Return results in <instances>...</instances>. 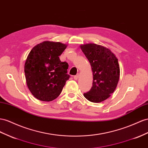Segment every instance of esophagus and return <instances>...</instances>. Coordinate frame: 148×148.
I'll use <instances>...</instances> for the list:
<instances>
[{"label":"esophagus","instance_id":"obj_1","mask_svg":"<svg viewBox=\"0 0 148 148\" xmlns=\"http://www.w3.org/2000/svg\"><path fill=\"white\" fill-rule=\"evenodd\" d=\"M78 78H79V75L78 74L77 75H75L74 77H73V78H74V79H75V80H77V79H78Z\"/></svg>","mask_w":148,"mask_h":148}]
</instances>
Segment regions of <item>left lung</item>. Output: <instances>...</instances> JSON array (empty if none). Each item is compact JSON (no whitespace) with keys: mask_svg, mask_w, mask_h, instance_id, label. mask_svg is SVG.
Returning <instances> with one entry per match:
<instances>
[{"mask_svg":"<svg viewBox=\"0 0 148 148\" xmlns=\"http://www.w3.org/2000/svg\"><path fill=\"white\" fill-rule=\"evenodd\" d=\"M88 60L93 71V86L84 97L93 103H100L108 98L117 86L120 75L118 58L110 49L88 43L80 46Z\"/></svg>","mask_w":148,"mask_h":148,"instance_id":"1","label":"left lung"}]
</instances>
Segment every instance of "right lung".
<instances>
[{
  "mask_svg": "<svg viewBox=\"0 0 148 148\" xmlns=\"http://www.w3.org/2000/svg\"><path fill=\"white\" fill-rule=\"evenodd\" d=\"M66 46L45 41L35 46L28 55L24 66L27 85L39 100L51 101L57 98L69 79V64L59 58Z\"/></svg>",
  "mask_w": 148,
  "mask_h": 148,
  "instance_id": "obj_1",
  "label": "right lung"
}]
</instances>
